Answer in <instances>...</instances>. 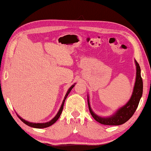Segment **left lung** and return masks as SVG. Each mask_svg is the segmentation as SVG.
<instances>
[{"instance_id":"8db88e82","label":"left lung","mask_w":151,"mask_h":151,"mask_svg":"<svg viewBox=\"0 0 151 151\" xmlns=\"http://www.w3.org/2000/svg\"><path fill=\"white\" fill-rule=\"evenodd\" d=\"M136 65V78L135 85H134L133 91L132 96L127 104L124 105L122 107L117 109L116 113H115L113 115L109 117H103L98 116L96 115L91 108L89 99L87 96L88 106L89 109V111L92 117L96 119L99 123L104 125L110 126H117L124 124L131 117L133 116L134 113L137 109L139 100L142 98V93H143V82L141 77V69L137 62L135 60Z\"/></svg>"}]
</instances>
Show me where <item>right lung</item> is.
Returning a JSON list of instances; mask_svg holds the SVG:
<instances>
[{
    "instance_id": "1",
    "label": "right lung",
    "mask_w": 151,
    "mask_h": 151,
    "mask_svg": "<svg viewBox=\"0 0 151 151\" xmlns=\"http://www.w3.org/2000/svg\"><path fill=\"white\" fill-rule=\"evenodd\" d=\"M75 84H73V85H72L71 87L69 88V90L67 91V93H66V95H65V98H64V100L63 101V103H62L60 109H59V111H58V112L56 115H55V116L53 117V118L51 119V120L48 122H45V123H32V122H28V121L24 120V119H22V117H20L19 115L17 114L18 117H19L20 119L22 122L24 123V124H27V126H29V127H33V128H36V129H43V128H47V127H50V126L53 124H54L55 122H56L60 116V115H61V113H62V111H63L64 104H65V101L66 100V98H67V97L68 96V95H69V93H70V91H71L72 88L74 87Z\"/></svg>"
}]
</instances>
